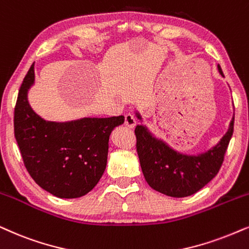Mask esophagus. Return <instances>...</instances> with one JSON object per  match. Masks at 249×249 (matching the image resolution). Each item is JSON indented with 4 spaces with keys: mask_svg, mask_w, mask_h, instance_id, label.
Segmentation results:
<instances>
[{
    "mask_svg": "<svg viewBox=\"0 0 249 249\" xmlns=\"http://www.w3.org/2000/svg\"><path fill=\"white\" fill-rule=\"evenodd\" d=\"M136 124H137L136 119H135V117L131 114V113H127V114L124 115V124L127 125L128 128H134L135 125H136Z\"/></svg>",
    "mask_w": 249,
    "mask_h": 249,
    "instance_id": "34e87169",
    "label": "esophagus"
}]
</instances>
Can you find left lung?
Segmentation results:
<instances>
[{"mask_svg": "<svg viewBox=\"0 0 249 249\" xmlns=\"http://www.w3.org/2000/svg\"><path fill=\"white\" fill-rule=\"evenodd\" d=\"M217 69L224 76L221 66ZM135 115L141 122L135 134L142 172L153 190L174 198H184L195 195L217 175L233 132L234 113L223 137L208 150L196 154L177 151L144 124L140 112L135 111Z\"/></svg>", "mask_w": 249, "mask_h": 249, "instance_id": "left-lung-1", "label": "left lung"}]
</instances>
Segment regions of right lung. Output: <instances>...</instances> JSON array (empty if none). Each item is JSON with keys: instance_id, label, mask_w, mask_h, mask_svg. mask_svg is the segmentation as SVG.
<instances>
[{"instance_id": "add662e5", "label": "right lung", "mask_w": 249, "mask_h": 249, "mask_svg": "<svg viewBox=\"0 0 249 249\" xmlns=\"http://www.w3.org/2000/svg\"><path fill=\"white\" fill-rule=\"evenodd\" d=\"M34 64L26 74L15 108V137L35 183L54 196L74 199L97 185L107 162L108 141L124 117L48 121L28 102Z\"/></svg>"}]
</instances>
